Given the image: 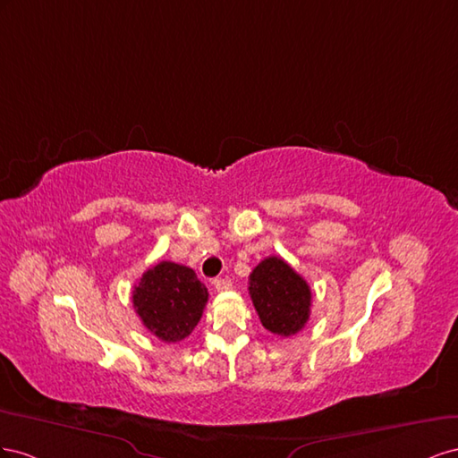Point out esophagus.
Masks as SVG:
<instances>
[{
  "instance_id": "esophagus-1",
  "label": "esophagus",
  "mask_w": 458,
  "mask_h": 458,
  "mask_svg": "<svg viewBox=\"0 0 458 458\" xmlns=\"http://www.w3.org/2000/svg\"><path fill=\"white\" fill-rule=\"evenodd\" d=\"M213 285H215L216 292H226V290H230V287H232V282L228 278H216L213 282Z\"/></svg>"
}]
</instances>
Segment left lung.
<instances>
[{
	"label": "left lung",
	"instance_id": "1",
	"mask_svg": "<svg viewBox=\"0 0 458 458\" xmlns=\"http://www.w3.org/2000/svg\"><path fill=\"white\" fill-rule=\"evenodd\" d=\"M250 295L268 332L290 337L305 328L310 317V287L282 257H267L253 268Z\"/></svg>",
	"mask_w": 458,
	"mask_h": 458
}]
</instances>
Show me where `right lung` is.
Instances as JSON below:
<instances>
[{
    "mask_svg": "<svg viewBox=\"0 0 458 458\" xmlns=\"http://www.w3.org/2000/svg\"><path fill=\"white\" fill-rule=\"evenodd\" d=\"M208 292L184 265L161 260L141 274L132 303L143 326L165 344L188 337L198 326Z\"/></svg>",
    "mask_w": 458,
    "mask_h": 458,
    "instance_id": "1",
    "label": "right lung"
}]
</instances>
